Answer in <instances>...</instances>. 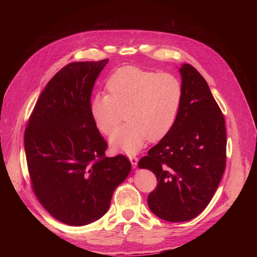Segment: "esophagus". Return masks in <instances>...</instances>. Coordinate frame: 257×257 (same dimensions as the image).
<instances>
[{
  "mask_svg": "<svg viewBox=\"0 0 257 257\" xmlns=\"http://www.w3.org/2000/svg\"><path fill=\"white\" fill-rule=\"evenodd\" d=\"M129 160H130V162H131V164H132L133 169H136L137 164H138V159H137L136 157H129Z\"/></svg>",
  "mask_w": 257,
  "mask_h": 257,
  "instance_id": "obj_1",
  "label": "esophagus"
}]
</instances>
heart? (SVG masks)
Segmentation results:
<instances>
[{
	"label": "heart",
	"instance_id": "heart-1",
	"mask_svg": "<svg viewBox=\"0 0 257 257\" xmlns=\"http://www.w3.org/2000/svg\"><path fill=\"white\" fill-rule=\"evenodd\" d=\"M109 93L97 92L90 101V115L96 128L111 133L126 112V124L109 137L115 150L136 155L146 140H158L173 127L183 97L181 81L169 73L124 67L107 81Z\"/></svg>",
	"mask_w": 257,
	"mask_h": 257
}]
</instances>
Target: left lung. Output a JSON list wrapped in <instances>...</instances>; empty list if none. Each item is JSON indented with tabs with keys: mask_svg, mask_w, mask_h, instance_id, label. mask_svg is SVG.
<instances>
[{
	"mask_svg": "<svg viewBox=\"0 0 257 257\" xmlns=\"http://www.w3.org/2000/svg\"><path fill=\"white\" fill-rule=\"evenodd\" d=\"M179 72L183 97L177 119L138 163L158 179L150 209L173 223L189 221L207 206L225 171L227 146L225 119L205 79L186 63Z\"/></svg>",
	"mask_w": 257,
	"mask_h": 257,
	"instance_id": "8db88e82",
	"label": "left lung"
}]
</instances>
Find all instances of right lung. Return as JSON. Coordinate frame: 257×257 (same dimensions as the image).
<instances>
[{
	"mask_svg": "<svg viewBox=\"0 0 257 257\" xmlns=\"http://www.w3.org/2000/svg\"><path fill=\"white\" fill-rule=\"evenodd\" d=\"M108 60L75 62L49 81L24 133L32 189L58 221L81 227L109 208L131 171L128 159L105 158L107 144L91 115V91Z\"/></svg>",
	"mask_w": 257,
	"mask_h": 257,
	"instance_id": "obj_1",
	"label": "right lung"
}]
</instances>
